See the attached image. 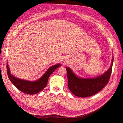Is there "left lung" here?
Segmentation results:
<instances>
[{
	"label": "left lung",
	"instance_id": "obj_1",
	"mask_svg": "<svg viewBox=\"0 0 123 123\" xmlns=\"http://www.w3.org/2000/svg\"><path fill=\"white\" fill-rule=\"evenodd\" d=\"M113 62V56L110 68L102 75L91 79L79 77L70 68L66 67L69 90L74 95L81 98L89 97L99 92L108 83L112 72Z\"/></svg>",
	"mask_w": 123,
	"mask_h": 123
}]
</instances>
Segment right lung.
Listing matches in <instances>:
<instances>
[{
	"mask_svg": "<svg viewBox=\"0 0 123 123\" xmlns=\"http://www.w3.org/2000/svg\"><path fill=\"white\" fill-rule=\"evenodd\" d=\"M6 66L7 74H8L10 80L15 86L18 90L25 93L35 94L42 91L46 87L49 76L56 69L60 67L61 64H59L51 66L39 79L33 81L20 79L14 76L10 72L8 63H7Z\"/></svg>",
	"mask_w": 123,
	"mask_h": 123,
	"instance_id": "1",
	"label": "right lung"
}]
</instances>
